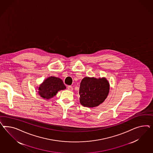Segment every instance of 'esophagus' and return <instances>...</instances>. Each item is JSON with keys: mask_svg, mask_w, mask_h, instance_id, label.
I'll return each instance as SVG.
<instances>
[{"mask_svg": "<svg viewBox=\"0 0 153 153\" xmlns=\"http://www.w3.org/2000/svg\"><path fill=\"white\" fill-rule=\"evenodd\" d=\"M67 89H68V90H70V91H72L74 88H73L72 86H68L67 87Z\"/></svg>", "mask_w": 153, "mask_h": 153, "instance_id": "obj_1", "label": "esophagus"}]
</instances>
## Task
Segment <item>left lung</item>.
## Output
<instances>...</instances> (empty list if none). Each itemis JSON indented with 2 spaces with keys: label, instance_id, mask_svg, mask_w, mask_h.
<instances>
[{
  "label": "left lung",
  "instance_id": "1",
  "mask_svg": "<svg viewBox=\"0 0 153 153\" xmlns=\"http://www.w3.org/2000/svg\"><path fill=\"white\" fill-rule=\"evenodd\" d=\"M109 90V83L105 78L86 77L80 83L79 102L85 107L97 106L106 99Z\"/></svg>",
  "mask_w": 153,
  "mask_h": 153
}]
</instances>
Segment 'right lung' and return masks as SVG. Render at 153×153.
I'll return each mask as SVG.
<instances>
[{
    "instance_id": "1",
    "label": "right lung",
    "mask_w": 153,
    "mask_h": 153,
    "mask_svg": "<svg viewBox=\"0 0 153 153\" xmlns=\"http://www.w3.org/2000/svg\"><path fill=\"white\" fill-rule=\"evenodd\" d=\"M66 88L61 79L51 76L40 85L38 93L42 97L49 99L56 95L58 91L65 90Z\"/></svg>"
}]
</instances>
